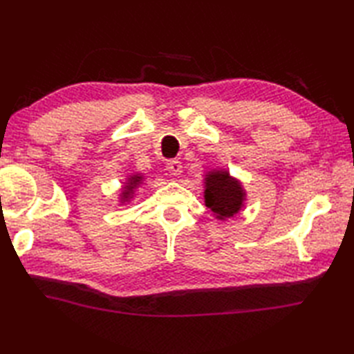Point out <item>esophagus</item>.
Segmentation results:
<instances>
[{"label": "esophagus", "mask_w": 354, "mask_h": 354, "mask_svg": "<svg viewBox=\"0 0 354 354\" xmlns=\"http://www.w3.org/2000/svg\"><path fill=\"white\" fill-rule=\"evenodd\" d=\"M165 169L169 170L170 175H181L183 165L178 160H170V161H167V164H165Z\"/></svg>", "instance_id": "34e87169"}]
</instances>
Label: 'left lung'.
<instances>
[{"instance_id":"left-lung-1","label":"left lung","mask_w":354,"mask_h":354,"mask_svg":"<svg viewBox=\"0 0 354 354\" xmlns=\"http://www.w3.org/2000/svg\"><path fill=\"white\" fill-rule=\"evenodd\" d=\"M205 205L219 219L234 216L245 198L243 189L228 171H212L205 178Z\"/></svg>"}]
</instances>
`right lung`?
I'll return each mask as SVG.
<instances>
[{
  "instance_id": "right-lung-1",
  "label": "right lung",
  "mask_w": 354,
  "mask_h": 354,
  "mask_svg": "<svg viewBox=\"0 0 354 354\" xmlns=\"http://www.w3.org/2000/svg\"><path fill=\"white\" fill-rule=\"evenodd\" d=\"M140 181H141V176H132V178H129V183H127V185L124 187V190H123V196H124V199H127L131 196V193H132V190H133V187H137L138 184H140Z\"/></svg>"
}]
</instances>
